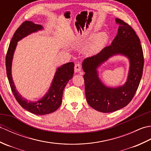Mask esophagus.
Segmentation results:
<instances>
[{
	"label": "esophagus",
	"instance_id": "1",
	"mask_svg": "<svg viewBox=\"0 0 151 151\" xmlns=\"http://www.w3.org/2000/svg\"><path fill=\"white\" fill-rule=\"evenodd\" d=\"M81 70V64L77 63L75 65V73H78Z\"/></svg>",
	"mask_w": 151,
	"mask_h": 151
}]
</instances>
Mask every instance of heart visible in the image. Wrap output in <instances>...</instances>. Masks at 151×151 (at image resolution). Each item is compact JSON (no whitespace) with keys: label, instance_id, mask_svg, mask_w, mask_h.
<instances>
[{"label":"heart","instance_id":"heart-1","mask_svg":"<svg viewBox=\"0 0 151 151\" xmlns=\"http://www.w3.org/2000/svg\"><path fill=\"white\" fill-rule=\"evenodd\" d=\"M108 38V34L106 32H101L96 35L89 45L88 52L95 54L100 52L106 43Z\"/></svg>","mask_w":151,"mask_h":151}]
</instances>
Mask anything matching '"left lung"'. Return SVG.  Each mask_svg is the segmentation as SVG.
Here are the masks:
<instances>
[{"label": "left lung", "instance_id": "1", "mask_svg": "<svg viewBox=\"0 0 151 151\" xmlns=\"http://www.w3.org/2000/svg\"><path fill=\"white\" fill-rule=\"evenodd\" d=\"M115 22L119 25L117 34L110 45L82 62L86 100L91 108L102 113L115 111L129 104L136 93L143 74V54L138 36L123 21L115 19ZM115 55L127 57L129 69L124 84L111 87L101 81L98 69Z\"/></svg>", "mask_w": 151, "mask_h": 151}]
</instances>
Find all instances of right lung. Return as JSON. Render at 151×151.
Instances as JSON below:
<instances>
[{"label": "right lung", "mask_w": 151, "mask_h": 151, "mask_svg": "<svg viewBox=\"0 0 151 151\" xmlns=\"http://www.w3.org/2000/svg\"><path fill=\"white\" fill-rule=\"evenodd\" d=\"M41 24L27 21L22 23L14 34L6 57V73L12 91L18 103L25 110L35 115H47L55 111L62 104L63 91L74 73L73 62H68L56 68L54 78L47 92L37 101H30L21 95L13 80L12 75V61L18 41L29 35L43 30Z\"/></svg>", "instance_id": "add662e5"}]
</instances>
